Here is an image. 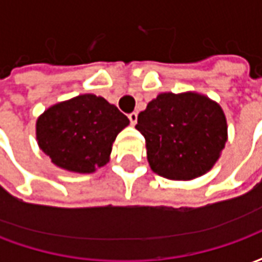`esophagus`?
<instances>
[{
    "label": "esophagus",
    "instance_id": "esophagus-1",
    "mask_svg": "<svg viewBox=\"0 0 262 262\" xmlns=\"http://www.w3.org/2000/svg\"><path fill=\"white\" fill-rule=\"evenodd\" d=\"M127 118H129V120H130V125H136L137 123V114L136 112H132V114H129V116H127Z\"/></svg>",
    "mask_w": 262,
    "mask_h": 262
}]
</instances>
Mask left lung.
<instances>
[{"instance_id":"8db88e82","label":"left lung","mask_w":262,"mask_h":262,"mask_svg":"<svg viewBox=\"0 0 262 262\" xmlns=\"http://www.w3.org/2000/svg\"><path fill=\"white\" fill-rule=\"evenodd\" d=\"M151 170L168 180L188 181L208 172L227 142L219 103L196 92L160 94L137 116Z\"/></svg>"}]
</instances>
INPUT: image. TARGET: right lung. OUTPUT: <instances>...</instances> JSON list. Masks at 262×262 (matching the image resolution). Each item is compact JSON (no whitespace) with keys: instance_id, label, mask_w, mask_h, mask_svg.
I'll use <instances>...</instances> for the list:
<instances>
[{"instance_id":"obj_1","label":"right lung","mask_w":262,"mask_h":262,"mask_svg":"<svg viewBox=\"0 0 262 262\" xmlns=\"http://www.w3.org/2000/svg\"><path fill=\"white\" fill-rule=\"evenodd\" d=\"M129 119L105 98L84 94L46 109L36 122L39 147L60 168L91 174L109 161Z\"/></svg>"}]
</instances>
